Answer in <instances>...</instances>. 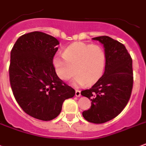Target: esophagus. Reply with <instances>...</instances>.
<instances>
[{"mask_svg": "<svg viewBox=\"0 0 146 146\" xmlns=\"http://www.w3.org/2000/svg\"><path fill=\"white\" fill-rule=\"evenodd\" d=\"M75 96H76V97H80V96H81V91L78 90H75Z\"/></svg>", "mask_w": 146, "mask_h": 146, "instance_id": "1", "label": "esophagus"}]
</instances>
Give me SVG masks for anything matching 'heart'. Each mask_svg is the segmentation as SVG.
Masks as SVG:
<instances>
[{"mask_svg": "<svg viewBox=\"0 0 146 146\" xmlns=\"http://www.w3.org/2000/svg\"><path fill=\"white\" fill-rule=\"evenodd\" d=\"M105 63L104 48L83 42L71 44L65 48L64 55H56L53 58L55 71L61 80L68 81L78 73L73 81L75 86L96 83L103 75Z\"/></svg>", "mask_w": 146, "mask_h": 146, "instance_id": "b5f03b06", "label": "heart"}]
</instances>
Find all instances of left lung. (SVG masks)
<instances>
[{"mask_svg": "<svg viewBox=\"0 0 146 146\" xmlns=\"http://www.w3.org/2000/svg\"><path fill=\"white\" fill-rule=\"evenodd\" d=\"M104 45L106 63L104 75L81 94L91 100V107L82 112L86 120L104 123L116 117L127 104L133 88L132 59L122 43L108 36L93 38Z\"/></svg>", "mask_w": 146, "mask_h": 146, "instance_id": "left-lung-1", "label": "left lung"}]
</instances>
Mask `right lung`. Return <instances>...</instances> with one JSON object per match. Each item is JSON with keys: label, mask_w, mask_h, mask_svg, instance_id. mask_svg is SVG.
<instances>
[{"label": "right lung", "mask_w": 146, "mask_h": 146, "mask_svg": "<svg viewBox=\"0 0 146 146\" xmlns=\"http://www.w3.org/2000/svg\"><path fill=\"white\" fill-rule=\"evenodd\" d=\"M58 40L43 32L20 36L11 51L9 79L19 105L40 120L53 119L75 90L59 78L53 66Z\"/></svg>", "instance_id": "1"}]
</instances>
